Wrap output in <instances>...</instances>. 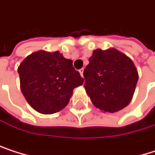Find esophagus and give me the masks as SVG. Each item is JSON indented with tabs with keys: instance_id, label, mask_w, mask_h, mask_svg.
<instances>
[{
	"instance_id": "1",
	"label": "esophagus",
	"mask_w": 155,
	"mask_h": 155,
	"mask_svg": "<svg viewBox=\"0 0 155 155\" xmlns=\"http://www.w3.org/2000/svg\"><path fill=\"white\" fill-rule=\"evenodd\" d=\"M83 72H84V68L79 69V73H80V75H81V77H82V78H84V76H83Z\"/></svg>"
}]
</instances>
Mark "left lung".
<instances>
[{"mask_svg":"<svg viewBox=\"0 0 155 155\" xmlns=\"http://www.w3.org/2000/svg\"><path fill=\"white\" fill-rule=\"evenodd\" d=\"M84 69L85 89L95 107L116 112L131 101L139 76L132 60L114 48L96 49Z\"/></svg>","mask_w":155,"mask_h":155,"instance_id":"1","label":"left lung"}]
</instances>
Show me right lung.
Masks as SVG:
<instances>
[{"label": "right lung", "instance_id": "obj_1", "mask_svg": "<svg viewBox=\"0 0 155 155\" xmlns=\"http://www.w3.org/2000/svg\"><path fill=\"white\" fill-rule=\"evenodd\" d=\"M20 87L30 106L42 114H53L63 110L73 89L84 79L58 51H37L31 54L18 68Z\"/></svg>", "mask_w": 155, "mask_h": 155}]
</instances>
